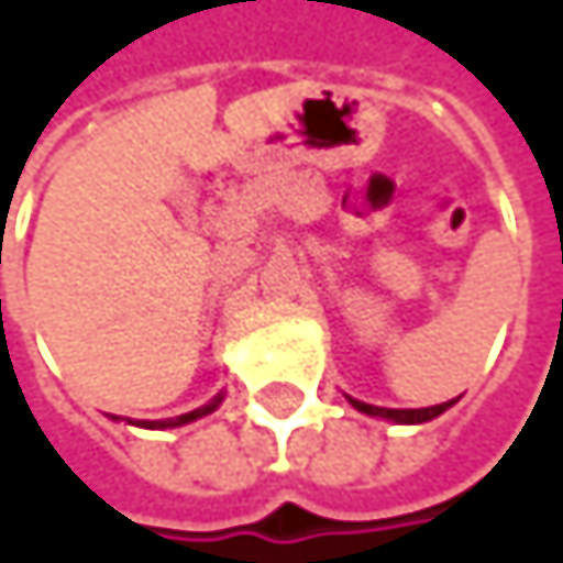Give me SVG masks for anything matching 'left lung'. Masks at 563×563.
<instances>
[{"mask_svg": "<svg viewBox=\"0 0 563 563\" xmlns=\"http://www.w3.org/2000/svg\"><path fill=\"white\" fill-rule=\"evenodd\" d=\"M362 413H372V417H388L397 423H423V420H433L440 417L446 407H453V400L446 404H437V407H420V410H391V407H375V404H362V400H352Z\"/></svg>", "mask_w": 563, "mask_h": 563, "instance_id": "1", "label": "left lung"}]
</instances>
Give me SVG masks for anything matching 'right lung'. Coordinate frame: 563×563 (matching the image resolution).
<instances>
[{"label":"right lung","instance_id":"right-lung-1","mask_svg":"<svg viewBox=\"0 0 563 563\" xmlns=\"http://www.w3.org/2000/svg\"><path fill=\"white\" fill-rule=\"evenodd\" d=\"M221 404V394L214 397V400H208L205 407H198V410H191V413H181V417H175V420H146L143 427H181V423H188V420H198V417H205V413H211L214 407Z\"/></svg>","mask_w":563,"mask_h":563}]
</instances>
